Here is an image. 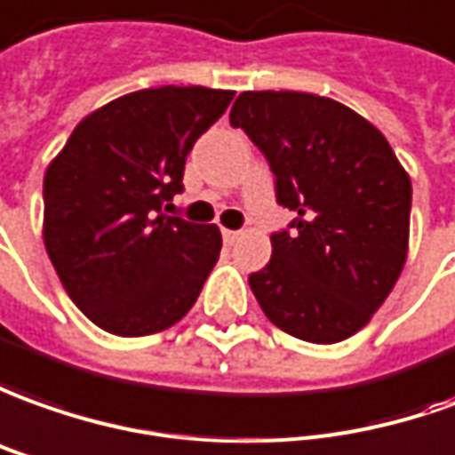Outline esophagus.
<instances>
[{
    "mask_svg": "<svg viewBox=\"0 0 455 455\" xmlns=\"http://www.w3.org/2000/svg\"><path fill=\"white\" fill-rule=\"evenodd\" d=\"M240 230H228V228H225V230H222V240H225V243H228V245H233L235 240H237V237H240Z\"/></svg>",
    "mask_w": 455,
    "mask_h": 455,
    "instance_id": "obj_1",
    "label": "esophagus"
}]
</instances>
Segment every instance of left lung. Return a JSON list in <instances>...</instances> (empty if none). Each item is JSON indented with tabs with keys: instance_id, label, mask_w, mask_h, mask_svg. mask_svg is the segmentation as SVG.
Listing matches in <instances>:
<instances>
[{
	"instance_id": "obj_1",
	"label": "left lung",
	"mask_w": 455,
	"mask_h": 455,
	"mask_svg": "<svg viewBox=\"0 0 455 455\" xmlns=\"http://www.w3.org/2000/svg\"><path fill=\"white\" fill-rule=\"evenodd\" d=\"M277 178L292 235H272L250 275L265 317L312 344L369 324L409 252L411 178L389 140L349 106L305 91H245L230 111Z\"/></svg>"
}]
</instances>
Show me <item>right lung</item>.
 Masks as SVG:
<instances>
[{
    "label": "right lung",
    "instance_id": "obj_1",
    "mask_svg": "<svg viewBox=\"0 0 455 455\" xmlns=\"http://www.w3.org/2000/svg\"><path fill=\"white\" fill-rule=\"evenodd\" d=\"M235 91L161 86L78 121L44 173V245L71 302L116 337L173 327L220 258L218 225L165 215Z\"/></svg>",
    "mask_w": 455,
    "mask_h": 455
}]
</instances>
